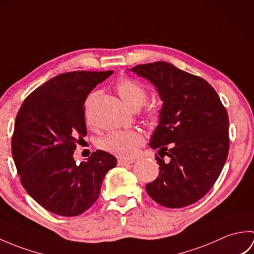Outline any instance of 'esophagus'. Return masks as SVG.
Returning a JSON list of instances; mask_svg holds the SVG:
<instances>
[{
    "label": "esophagus",
    "instance_id": "obj_1",
    "mask_svg": "<svg viewBox=\"0 0 254 254\" xmlns=\"http://www.w3.org/2000/svg\"><path fill=\"white\" fill-rule=\"evenodd\" d=\"M133 163H134V160H126V159H119L118 160L119 166H127V165H131Z\"/></svg>",
    "mask_w": 254,
    "mask_h": 254
}]
</instances>
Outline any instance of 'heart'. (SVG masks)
Wrapping results in <instances>:
<instances>
[{
  "mask_svg": "<svg viewBox=\"0 0 254 254\" xmlns=\"http://www.w3.org/2000/svg\"><path fill=\"white\" fill-rule=\"evenodd\" d=\"M117 91L122 101L131 109H137L146 99V90L143 85L132 78H122L117 84ZM160 112L158 101L149 102L146 116L149 120L157 119ZM144 143V137L138 131H112L99 138L98 147L105 152L122 158L134 157Z\"/></svg>",
  "mask_w": 254,
  "mask_h": 254,
  "instance_id": "1",
  "label": "heart"
}]
</instances>
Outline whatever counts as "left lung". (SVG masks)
Returning a JSON list of instances; mask_svg holds the SVG:
<instances>
[{
	"label": "left lung",
	"mask_w": 254,
	"mask_h": 254,
	"mask_svg": "<svg viewBox=\"0 0 254 254\" xmlns=\"http://www.w3.org/2000/svg\"><path fill=\"white\" fill-rule=\"evenodd\" d=\"M130 71L149 80L164 102L149 141L162 157H156L159 175L145 189L166 207L195 203L214 186L227 159V111L206 80L170 63L139 64Z\"/></svg>",
	"instance_id": "8db88e82"
}]
</instances>
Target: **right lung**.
I'll list each match as a JSON object with an SVG mask.
<instances>
[{"mask_svg": "<svg viewBox=\"0 0 254 254\" xmlns=\"http://www.w3.org/2000/svg\"><path fill=\"white\" fill-rule=\"evenodd\" d=\"M112 73L58 75L32 91L16 116L12 155L21 185L53 214H83L98 198L107 172L117 166L115 156L99 149L80 165L73 157L76 143L87 134L86 98Z\"/></svg>", "mask_w": 254, "mask_h": 254, "instance_id": "obj_1", "label": "right lung"}]
</instances>
